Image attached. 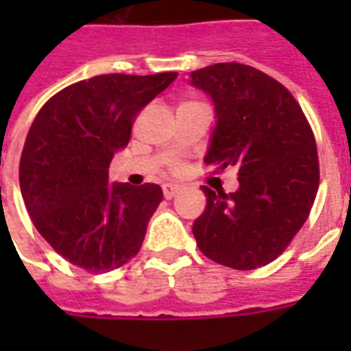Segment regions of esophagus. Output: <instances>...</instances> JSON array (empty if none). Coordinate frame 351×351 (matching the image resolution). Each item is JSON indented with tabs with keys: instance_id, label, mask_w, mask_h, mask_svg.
<instances>
[{
	"instance_id": "obj_1",
	"label": "esophagus",
	"mask_w": 351,
	"mask_h": 351,
	"mask_svg": "<svg viewBox=\"0 0 351 351\" xmlns=\"http://www.w3.org/2000/svg\"><path fill=\"white\" fill-rule=\"evenodd\" d=\"M178 191H180V186H176V184H165L163 186V197L173 199Z\"/></svg>"
}]
</instances>
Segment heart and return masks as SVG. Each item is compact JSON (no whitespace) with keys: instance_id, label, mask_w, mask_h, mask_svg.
<instances>
[{"instance_id":"obj_1","label":"heart","mask_w":351,"mask_h":351,"mask_svg":"<svg viewBox=\"0 0 351 351\" xmlns=\"http://www.w3.org/2000/svg\"><path fill=\"white\" fill-rule=\"evenodd\" d=\"M173 169H175V171H180V169H182V163H180V161H175V163H173Z\"/></svg>"}]
</instances>
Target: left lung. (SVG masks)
Instances as JSON below:
<instances>
[{"instance_id": "1", "label": "left lung", "mask_w": 351, "mask_h": 351, "mask_svg": "<svg viewBox=\"0 0 351 351\" xmlns=\"http://www.w3.org/2000/svg\"><path fill=\"white\" fill-rule=\"evenodd\" d=\"M213 97L218 122L205 163L239 167L235 193L203 186L205 213L193 221L199 250L216 263L252 271L278 258L316 199V138L291 92L256 67L214 64L191 73Z\"/></svg>"}]
</instances>
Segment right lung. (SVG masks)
I'll return each instance as SVG.
<instances>
[{
  "mask_svg": "<svg viewBox=\"0 0 351 351\" xmlns=\"http://www.w3.org/2000/svg\"><path fill=\"white\" fill-rule=\"evenodd\" d=\"M178 73L97 75L52 95L35 116L20 158V191L43 239L90 272L135 258L163 199L158 184H108L116 150L141 108Z\"/></svg>",
  "mask_w": 351,
  "mask_h": 351,
  "instance_id": "right-lung-1",
  "label": "right lung"
}]
</instances>
